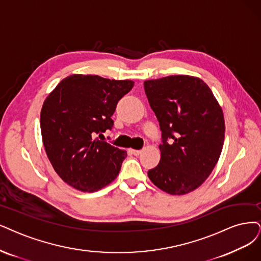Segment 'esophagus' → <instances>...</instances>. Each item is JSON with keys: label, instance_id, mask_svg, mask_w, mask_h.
<instances>
[{"label": "esophagus", "instance_id": "obj_1", "mask_svg": "<svg viewBox=\"0 0 261 261\" xmlns=\"http://www.w3.org/2000/svg\"><path fill=\"white\" fill-rule=\"evenodd\" d=\"M129 151H130L131 153H133L134 156H139V155H141V152H142V150H138V149H132V148H130V149H129Z\"/></svg>", "mask_w": 261, "mask_h": 261}]
</instances>
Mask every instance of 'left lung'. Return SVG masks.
Instances as JSON below:
<instances>
[{
    "label": "left lung",
    "mask_w": 261,
    "mask_h": 261,
    "mask_svg": "<svg viewBox=\"0 0 261 261\" xmlns=\"http://www.w3.org/2000/svg\"><path fill=\"white\" fill-rule=\"evenodd\" d=\"M144 88L162 131L160 162L148 171V177L167 194H189L210 176L223 149L221 106L210 87L195 76L149 80Z\"/></svg>",
    "instance_id": "8db88e82"
}]
</instances>
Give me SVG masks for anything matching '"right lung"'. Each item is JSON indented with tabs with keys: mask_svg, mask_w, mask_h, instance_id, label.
I'll list each match as a JSON object with an SVG mask.
<instances>
[{
	"mask_svg": "<svg viewBox=\"0 0 261 261\" xmlns=\"http://www.w3.org/2000/svg\"><path fill=\"white\" fill-rule=\"evenodd\" d=\"M134 82L73 74L47 95L41 111L46 155L63 181L84 192L117 177L127 151L95 138L112 129L116 105Z\"/></svg>",
	"mask_w": 261,
	"mask_h": 261,
	"instance_id": "1",
	"label": "right lung"
}]
</instances>
